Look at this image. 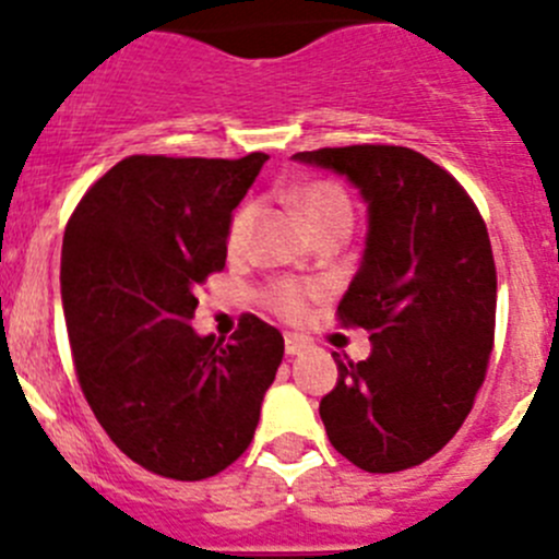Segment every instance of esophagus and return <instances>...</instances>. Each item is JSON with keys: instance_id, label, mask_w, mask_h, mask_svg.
<instances>
[{"instance_id": "1", "label": "esophagus", "mask_w": 559, "mask_h": 559, "mask_svg": "<svg viewBox=\"0 0 559 559\" xmlns=\"http://www.w3.org/2000/svg\"><path fill=\"white\" fill-rule=\"evenodd\" d=\"M306 347H309V344H306L304 336H295V333H286V338H284L286 356H300V353H304Z\"/></svg>"}]
</instances>
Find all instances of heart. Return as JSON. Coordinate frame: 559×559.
<instances>
[{
	"mask_svg": "<svg viewBox=\"0 0 559 559\" xmlns=\"http://www.w3.org/2000/svg\"><path fill=\"white\" fill-rule=\"evenodd\" d=\"M292 203L297 206V212L304 215V221L309 223V228L314 234L325 231L331 226H347L353 228V203L350 195L336 185V181L328 179H314L306 181L304 187H297L292 192ZM255 215H259V206L255 201L239 203L237 212L231 215L226 228V250L228 255H242L248 250L250 237H253ZM320 297V289L309 284H300V281L292 278H278L273 284L264 286L262 300L275 317L286 322L304 320L309 314L311 300Z\"/></svg>",
	"mask_w": 559,
	"mask_h": 559,
	"instance_id": "1",
	"label": "heart"
}]
</instances>
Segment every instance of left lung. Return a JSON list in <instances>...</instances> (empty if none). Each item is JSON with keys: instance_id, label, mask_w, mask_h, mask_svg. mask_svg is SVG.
<instances>
[{"instance_id": "8db88e82", "label": "left lung", "mask_w": 559, "mask_h": 559, "mask_svg": "<svg viewBox=\"0 0 559 559\" xmlns=\"http://www.w3.org/2000/svg\"><path fill=\"white\" fill-rule=\"evenodd\" d=\"M347 176L369 203L364 262L336 309L372 338L367 361H338L320 403L333 450L391 474L450 444L485 380L497 328V264L461 181L405 145L300 151Z\"/></svg>"}]
</instances>
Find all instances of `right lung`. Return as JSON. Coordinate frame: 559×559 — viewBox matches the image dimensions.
Segmentation results:
<instances>
[{
    "label": "right lung",
    "mask_w": 559,
    "mask_h": 559,
    "mask_svg": "<svg viewBox=\"0 0 559 559\" xmlns=\"http://www.w3.org/2000/svg\"><path fill=\"white\" fill-rule=\"evenodd\" d=\"M267 154H134L76 203L60 292L76 380L112 444L168 479H206L253 441L284 336L255 314L198 336L195 289L226 267L231 212Z\"/></svg>",
    "instance_id": "1"
}]
</instances>
